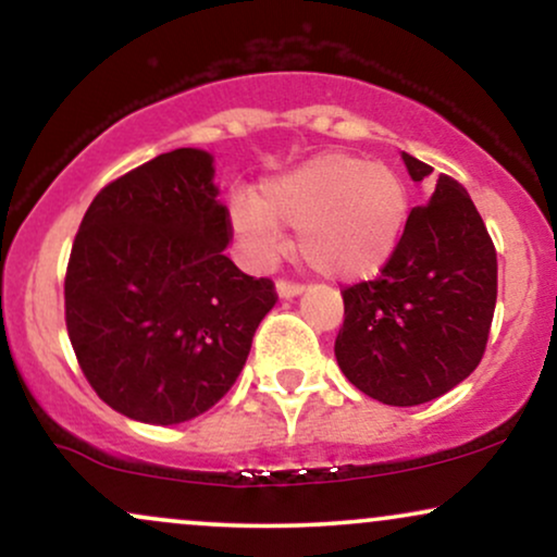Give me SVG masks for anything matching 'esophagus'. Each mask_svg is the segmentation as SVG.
Masks as SVG:
<instances>
[{"label": "esophagus", "mask_w": 557, "mask_h": 557, "mask_svg": "<svg viewBox=\"0 0 557 557\" xmlns=\"http://www.w3.org/2000/svg\"><path fill=\"white\" fill-rule=\"evenodd\" d=\"M277 293H280V298H296L304 293V285L290 283V280H277Z\"/></svg>", "instance_id": "1"}]
</instances>
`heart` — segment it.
<instances>
[{"instance_id":"b5f03b06","label":"heart","mask_w":557,"mask_h":557,"mask_svg":"<svg viewBox=\"0 0 557 557\" xmlns=\"http://www.w3.org/2000/svg\"><path fill=\"white\" fill-rule=\"evenodd\" d=\"M233 227L257 259L280 248V225L298 230V251L332 280L372 277L385 267L408 214L406 185L385 164L324 151L235 198Z\"/></svg>"}]
</instances>
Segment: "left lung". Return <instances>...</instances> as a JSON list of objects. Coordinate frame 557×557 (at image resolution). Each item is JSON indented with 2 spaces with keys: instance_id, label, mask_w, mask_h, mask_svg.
I'll return each mask as SVG.
<instances>
[{
  "instance_id": "1",
  "label": "left lung",
  "mask_w": 557,
  "mask_h": 557,
  "mask_svg": "<svg viewBox=\"0 0 557 557\" xmlns=\"http://www.w3.org/2000/svg\"><path fill=\"white\" fill-rule=\"evenodd\" d=\"M417 183L430 164L403 154ZM497 300V253L466 188L440 175L374 280L343 290L335 356L350 385L387 406H419L482 361Z\"/></svg>"
}]
</instances>
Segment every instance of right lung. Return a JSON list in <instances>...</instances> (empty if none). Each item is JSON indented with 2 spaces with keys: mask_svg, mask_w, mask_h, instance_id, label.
I'll return each mask as SVG.
<instances>
[{
  "mask_svg": "<svg viewBox=\"0 0 557 557\" xmlns=\"http://www.w3.org/2000/svg\"><path fill=\"white\" fill-rule=\"evenodd\" d=\"M212 177L198 149L125 172L96 194L70 251L65 324L81 372L144 424H181L225 398L277 304L270 277L225 257L233 225Z\"/></svg>",
  "mask_w": 557,
  "mask_h": 557,
  "instance_id": "obj_1",
  "label": "right lung"
}]
</instances>
